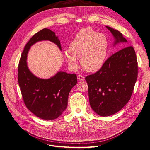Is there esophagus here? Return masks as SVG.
<instances>
[{
  "instance_id": "1",
  "label": "esophagus",
  "mask_w": 150,
  "mask_h": 150,
  "mask_svg": "<svg viewBox=\"0 0 150 150\" xmlns=\"http://www.w3.org/2000/svg\"><path fill=\"white\" fill-rule=\"evenodd\" d=\"M77 79H78L79 81H83L85 80V77H84L82 75H81V74H79V75L77 76Z\"/></svg>"
}]
</instances>
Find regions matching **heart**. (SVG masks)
I'll return each instance as SVG.
<instances>
[{
  "label": "heart",
  "instance_id": "1",
  "mask_svg": "<svg viewBox=\"0 0 150 150\" xmlns=\"http://www.w3.org/2000/svg\"><path fill=\"white\" fill-rule=\"evenodd\" d=\"M106 35L98 33L91 28H85L77 33L65 54L68 64L77 67L76 59H81L83 68L88 72L100 69L106 59L108 50Z\"/></svg>",
  "mask_w": 150,
  "mask_h": 150
}]
</instances>
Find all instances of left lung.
<instances>
[{
	"instance_id": "8db88e82",
	"label": "left lung",
	"mask_w": 150,
	"mask_h": 150,
	"mask_svg": "<svg viewBox=\"0 0 150 150\" xmlns=\"http://www.w3.org/2000/svg\"><path fill=\"white\" fill-rule=\"evenodd\" d=\"M115 38L114 45L127 42L119 31L107 26ZM137 60L132 46L121 49L105 62L94 74L87 76L90 106L101 116L117 112L129 100L138 74Z\"/></svg>"
}]
</instances>
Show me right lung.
I'll return each mask as SVG.
<instances>
[{"label": "right lung", "mask_w": 150, "mask_h": 150, "mask_svg": "<svg viewBox=\"0 0 150 150\" xmlns=\"http://www.w3.org/2000/svg\"><path fill=\"white\" fill-rule=\"evenodd\" d=\"M42 40L51 41L62 49L54 32L47 28L38 32L24 48L19 60L17 77L26 108L40 119L54 120L66 109L69 93L77 83V76L60 71L48 79H42L33 74L26 64L27 54L31 45Z\"/></svg>", "instance_id": "obj_1"}]
</instances>
